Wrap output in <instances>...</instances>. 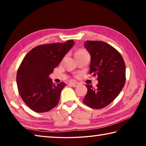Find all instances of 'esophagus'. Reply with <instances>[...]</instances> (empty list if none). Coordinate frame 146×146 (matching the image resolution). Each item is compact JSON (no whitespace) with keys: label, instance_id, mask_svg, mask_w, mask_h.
Here are the masks:
<instances>
[{"label":"esophagus","instance_id":"obj_1","mask_svg":"<svg viewBox=\"0 0 146 146\" xmlns=\"http://www.w3.org/2000/svg\"><path fill=\"white\" fill-rule=\"evenodd\" d=\"M69 85H70V86H73V87H74V88H75V87H76V86H78V84L71 82V83H69Z\"/></svg>","mask_w":146,"mask_h":146}]
</instances>
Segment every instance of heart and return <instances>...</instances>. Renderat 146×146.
<instances>
[{
	"instance_id": "heart-1",
	"label": "heart",
	"mask_w": 146,
	"mask_h": 146,
	"mask_svg": "<svg viewBox=\"0 0 146 146\" xmlns=\"http://www.w3.org/2000/svg\"><path fill=\"white\" fill-rule=\"evenodd\" d=\"M87 53L85 50H84V49H78L75 52V56L77 55H80V54H83V53Z\"/></svg>"
}]
</instances>
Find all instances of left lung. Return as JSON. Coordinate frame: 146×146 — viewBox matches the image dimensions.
<instances>
[{
  "instance_id": "left-lung-1",
  "label": "left lung",
  "mask_w": 146,
  "mask_h": 146,
  "mask_svg": "<svg viewBox=\"0 0 146 146\" xmlns=\"http://www.w3.org/2000/svg\"><path fill=\"white\" fill-rule=\"evenodd\" d=\"M84 46L91 55L90 71L97 76V88L86 84L88 92L83 102L93 109L106 107L119 95L125 82V66L120 53L102 41L87 40Z\"/></svg>"
}]
</instances>
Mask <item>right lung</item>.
<instances>
[{
  "label": "right lung",
  "mask_w": 146,
  "mask_h": 146,
  "mask_svg": "<svg viewBox=\"0 0 146 146\" xmlns=\"http://www.w3.org/2000/svg\"><path fill=\"white\" fill-rule=\"evenodd\" d=\"M74 41L42 44L35 47L24 56L17 74L19 93L28 107L36 113H45L57 106L64 82L53 83V72Z\"/></svg>",
  "instance_id": "add662e5"
}]
</instances>
